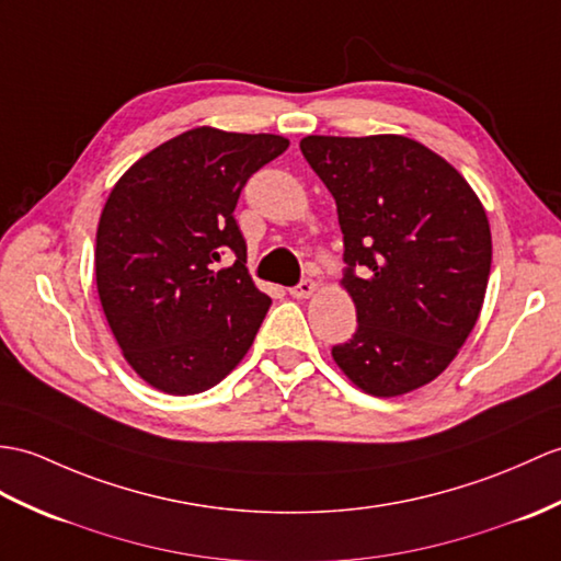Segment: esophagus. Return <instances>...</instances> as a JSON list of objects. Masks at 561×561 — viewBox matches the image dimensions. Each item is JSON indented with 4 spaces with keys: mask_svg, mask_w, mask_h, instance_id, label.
Wrapping results in <instances>:
<instances>
[{
    "mask_svg": "<svg viewBox=\"0 0 561 561\" xmlns=\"http://www.w3.org/2000/svg\"><path fill=\"white\" fill-rule=\"evenodd\" d=\"M316 289H318L316 282H312V279H301L296 286H291L289 294H291L294 298H308V296L316 294Z\"/></svg>",
    "mask_w": 561,
    "mask_h": 561,
    "instance_id": "1",
    "label": "esophagus"
}]
</instances>
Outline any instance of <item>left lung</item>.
Here are the masks:
<instances>
[{
  "instance_id": "1",
  "label": "left lung",
  "mask_w": 561,
  "mask_h": 561,
  "mask_svg": "<svg viewBox=\"0 0 561 561\" xmlns=\"http://www.w3.org/2000/svg\"><path fill=\"white\" fill-rule=\"evenodd\" d=\"M301 152L336 203L356 304L358 328L332 358L373 397L433 382L483 308L492 237L478 195L407 136H306Z\"/></svg>"
}]
</instances>
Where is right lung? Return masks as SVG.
<instances>
[{"mask_svg":"<svg viewBox=\"0 0 561 561\" xmlns=\"http://www.w3.org/2000/svg\"><path fill=\"white\" fill-rule=\"evenodd\" d=\"M286 148L272 134L191 128L140 158L104 203L100 304L128 366L160 392H205L251 348L272 301L245 270L233 207Z\"/></svg>","mask_w":561,"mask_h":561,"instance_id":"add662e5","label":"right lung"}]
</instances>
